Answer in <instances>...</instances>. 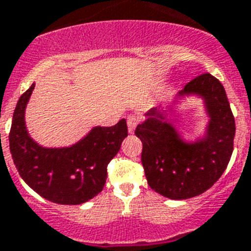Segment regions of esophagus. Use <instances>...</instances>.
<instances>
[{
    "mask_svg": "<svg viewBox=\"0 0 251 251\" xmlns=\"http://www.w3.org/2000/svg\"><path fill=\"white\" fill-rule=\"evenodd\" d=\"M138 122H140V118L137 115H129L127 119V124H128V130H129V133H133L136 127H137Z\"/></svg>",
    "mask_w": 251,
    "mask_h": 251,
    "instance_id": "esophagus-1",
    "label": "esophagus"
}]
</instances>
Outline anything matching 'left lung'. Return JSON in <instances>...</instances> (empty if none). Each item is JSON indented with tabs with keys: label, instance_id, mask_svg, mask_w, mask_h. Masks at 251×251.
<instances>
[{
	"label": "left lung",
	"instance_id": "8db88e82",
	"mask_svg": "<svg viewBox=\"0 0 251 251\" xmlns=\"http://www.w3.org/2000/svg\"><path fill=\"white\" fill-rule=\"evenodd\" d=\"M201 96L210 121L204 138L194 144L179 137L160 107L146 113L134 133L142 142L141 161L154 191L173 200L194 198L218 181L233 151L235 118L222 83L205 73L188 82L178 96Z\"/></svg>",
	"mask_w": 251,
	"mask_h": 251
}]
</instances>
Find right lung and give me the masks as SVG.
<instances>
[{
  "instance_id": "1",
  "label": "right lung",
  "mask_w": 251,
  "mask_h": 251,
  "mask_svg": "<svg viewBox=\"0 0 251 251\" xmlns=\"http://www.w3.org/2000/svg\"><path fill=\"white\" fill-rule=\"evenodd\" d=\"M34 83L23 93L12 115L10 152L20 177L49 201L78 205L102 191L107 164L128 136L126 119L113 127H95L79 142L61 149H46L29 137L24 121Z\"/></svg>"
}]
</instances>
